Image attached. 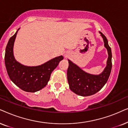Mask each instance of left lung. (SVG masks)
Wrapping results in <instances>:
<instances>
[{
    "label": "left lung",
    "instance_id": "8db88e82",
    "mask_svg": "<svg viewBox=\"0 0 128 128\" xmlns=\"http://www.w3.org/2000/svg\"><path fill=\"white\" fill-rule=\"evenodd\" d=\"M102 37L104 46L108 54L106 66L101 74L94 75L82 70L77 65L68 60L69 63L67 70V80L69 87L73 92L80 96H87L100 91L108 81L112 69V52L106 37L99 32Z\"/></svg>",
    "mask_w": 128,
    "mask_h": 128
}]
</instances>
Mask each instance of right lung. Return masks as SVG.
<instances>
[{
    "instance_id": "right-lung-1",
    "label": "right lung",
    "mask_w": 128,
    "mask_h": 128,
    "mask_svg": "<svg viewBox=\"0 0 128 128\" xmlns=\"http://www.w3.org/2000/svg\"><path fill=\"white\" fill-rule=\"evenodd\" d=\"M19 29L10 37L7 44L5 66L10 79L16 86L26 92H35L47 86L52 72L64 58L62 56H58L37 66H27L18 62L14 57L13 46Z\"/></svg>"
}]
</instances>
